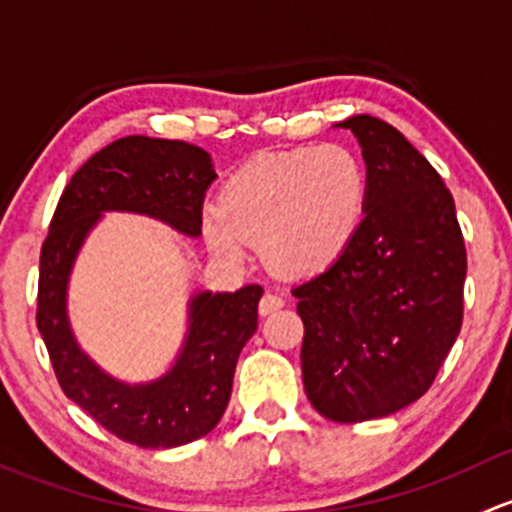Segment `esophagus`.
I'll use <instances>...</instances> for the list:
<instances>
[{"mask_svg":"<svg viewBox=\"0 0 512 512\" xmlns=\"http://www.w3.org/2000/svg\"><path fill=\"white\" fill-rule=\"evenodd\" d=\"M283 303H286V300H283V295H278V293H263V298H261V303H258V313L261 315H268V313H273V310H278V308H283Z\"/></svg>","mask_w":512,"mask_h":512,"instance_id":"esophagus-1","label":"esophagus"}]
</instances>
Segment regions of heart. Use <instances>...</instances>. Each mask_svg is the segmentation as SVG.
Here are the masks:
<instances>
[{
    "label": "heart",
    "instance_id": "obj_1",
    "mask_svg": "<svg viewBox=\"0 0 512 512\" xmlns=\"http://www.w3.org/2000/svg\"><path fill=\"white\" fill-rule=\"evenodd\" d=\"M367 172L342 145L266 152L234 172L202 229L219 256L239 261L251 244L276 271L310 276L347 251L365 217Z\"/></svg>",
    "mask_w": 512,
    "mask_h": 512
}]
</instances>
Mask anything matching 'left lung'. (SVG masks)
I'll use <instances>...</instances> for the list:
<instances>
[{"mask_svg":"<svg viewBox=\"0 0 512 512\" xmlns=\"http://www.w3.org/2000/svg\"><path fill=\"white\" fill-rule=\"evenodd\" d=\"M367 165L365 217L320 276L293 288L310 404L340 424L382 419L429 392L463 323L466 244L453 197L384 120H342Z\"/></svg>","mask_w":512,"mask_h":512,"instance_id":"8db88e82","label":"left lung"}]
</instances>
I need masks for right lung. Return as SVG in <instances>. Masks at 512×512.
I'll return each mask as SVG.
<instances>
[{
    "mask_svg": "<svg viewBox=\"0 0 512 512\" xmlns=\"http://www.w3.org/2000/svg\"><path fill=\"white\" fill-rule=\"evenodd\" d=\"M217 179L209 152L182 140L120 138L71 177L41 246L36 328L63 394L105 431L140 449H175L207 436L226 412L236 360L258 328L261 286L199 293L189 303V335L165 377L118 382L100 372L73 340L66 283L78 249L103 212H138L187 236L202 234V204Z\"/></svg>",
    "mask_w": 512,
    "mask_h": 512,
    "instance_id": "1",
    "label": "right lung"
}]
</instances>
